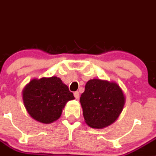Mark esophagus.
Masks as SVG:
<instances>
[{
  "label": "esophagus",
  "mask_w": 156,
  "mask_h": 156,
  "mask_svg": "<svg viewBox=\"0 0 156 156\" xmlns=\"http://www.w3.org/2000/svg\"><path fill=\"white\" fill-rule=\"evenodd\" d=\"M74 96H75V98H76V99H78V98H79V92L75 91V93H74Z\"/></svg>",
  "instance_id": "obj_1"
}]
</instances>
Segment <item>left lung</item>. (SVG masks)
I'll return each mask as SVG.
<instances>
[{
  "mask_svg": "<svg viewBox=\"0 0 156 156\" xmlns=\"http://www.w3.org/2000/svg\"><path fill=\"white\" fill-rule=\"evenodd\" d=\"M80 102L85 123L92 128L101 129L117 119L124 106L125 98L116 83L92 79L86 84Z\"/></svg>",
  "mask_w": 156,
  "mask_h": 156,
  "instance_id": "8db88e82",
  "label": "left lung"
}]
</instances>
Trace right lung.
Listing matches in <instances>:
<instances>
[{
	"label": "right lung",
	"instance_id": "right-lung-1",
	"mask_svg": "<svg viewBox=\"0 0 156 156\" xmlns=\"http://www.w3.org/2000/svg\"><path fill=\"white\" fill-rule=\"evenodd\" d=\"M23 99L34 120L50 123L59 118L66 103L75 98L59 78L51 77L32 80L23 91Z\"/></svg>",
	"mask_w": 156,
	"mask_h": 156
}]
</instances>
